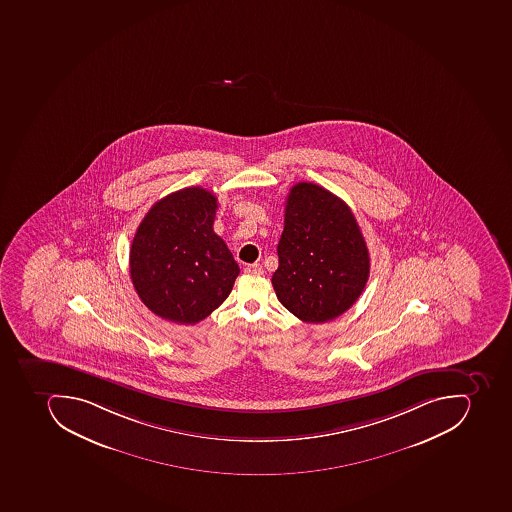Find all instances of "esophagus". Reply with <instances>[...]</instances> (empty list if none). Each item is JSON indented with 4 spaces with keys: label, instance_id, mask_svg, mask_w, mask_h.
<instances>
[{
    "label": "esophagus",
    "instance_id": "obj_1",
    "mask_svg": "<svg viewBox=\"0 0 512 512\" xmlns=\"http://www.w3.org/2000/svg\"><path fill=\"white\" fill-rule=\"evenodd\" d=\"M244 273L254 274V276H262L263 274V266L260 263H254V265H247L244 268Z\"/></svg>",
    "mask_w": 512,
    "mask_h": 512
}]
</instances>
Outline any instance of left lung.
<instances>
[{
	"mask_svg": "<svg viewBox=\"0 0 512 512\" xmlns=\"http://www.w3.org/2000/svg\"><path fill=\"white\" fill-rule=\"evenodd\" d=\"M277 255L271 279L277 300L303 322L341 316L368 281V247L354 214L312 182H298L287 196Z\"/></svg>",
	"mask_w": 512,
	"mask_h": 512,
	"instance_id": "8db88e82",
	"label": "left lung"
}]
</instances>
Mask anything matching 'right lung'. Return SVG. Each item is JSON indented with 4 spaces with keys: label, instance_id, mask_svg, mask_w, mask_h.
<instances>
[{
    "label": "right lung",
    "instance_id": "add662e5",
    "mask_svg": "<svg viewBox=\"0 0 512 512\" xmlns=\"http://www.w3.org/2000/svg\"><path fill=\"white\" fill-rule=\"evenodd\" d=\"M217 198L203 187L177 190L150 208L130 249V277L155 316L195 325L219 308L239 274L214 233Z\"/></svg>",
    "mask_w": 512,
    "mask_h": 512
}]
</instances>
